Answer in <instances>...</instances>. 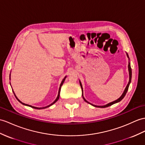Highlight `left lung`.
<instances>
[{
    "label": "left lung",
    "mask_w": 145,
    "mask_h": 145,
    "mask_svg": "<svg viewBox=\"0 0 145 145\" xmlns=\"http://www.w3.org/2000/svg\"><path fill=\"white\" fill-rule=\"evenodd\" d=\"M127 57L129 58L128 54H127ZM128 68H129V83H128V84H127V87H126V88H125V89L124 91H123V93L122 95H121V97H120L119 98H118V99L117 100L112 101V102H111V103H108V104L106 105H105V106H95V105H91L94 106H95V107H98V108H106V107H108V106H110L112 105L113 104H115V103H118V102L121 101L123 99V98H124L125 95L126 93H127V90H128V89H129V85H130V82H131V79H132V69H131V67H130V62L129 63ZM80 86H81V83H80ZM81 89H82V86H81ZM82 97H83V98H84V100H85V101H86V102H87V103H89V102H88L87 101H86V100H85V98H84V97H83V94H82Z\"/></svg>",
    "instance_id": "1"
}]
</instances>
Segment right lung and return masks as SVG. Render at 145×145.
<instances>
[{
	"label": "right lung",
	"mask_w": 145,
	"mask_h": 145,
	"mask_svg": "<svg viewBox=\"0 0 145 145\" xmlns=\"http://www.w3.org/2000/svg\"><path fill=\"white\" fill-rule=\"evenodd\" d=\"M66 76L65 77V78L64 79H63V80H62V82H61V84H60V87H59V91H58V97H57V98H56V100L54 101V102H53V103H52V104H50V105H48V106H45V107H43V108H37V107H34V106H31V105H27V104H24V103H22V101H20L18 99V98H17V97H16V95H15V94H14V95H15V97L16 98V99L18 100V101L19 102H20V103H22V104H23V105H26V106H29V107H31V108H34V109H44V108H48V107H49V106H50L51 105H54L55 103V102H56V101H58V100L59 99V93H60V90H61V86H62V85H63V82H64V81H65V79H66ZM13 93H14V92H13Z\"/></svg>",
	"instance_id": "add662e5"
}]
</instances>
